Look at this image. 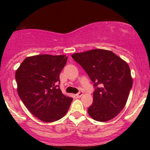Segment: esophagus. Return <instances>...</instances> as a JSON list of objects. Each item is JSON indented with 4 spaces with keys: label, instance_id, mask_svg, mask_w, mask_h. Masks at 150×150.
Returning a JSON list of instances; mask_svg holds the SVG:
<instances>
[{
    "label": "esophagus",
    "instance_id": "obj_1",
    "mask_svg": "<svg viewBox=\"0 0 150 150\" xmlns=\"http://www.w3.org/2000/svg\"><path fill=\"white\" fill-rule=\"evenodd\" d=\"M82 95H83V92H80L77 93V94H75V96H76V97H77V98L81 97Z\"/></svg>",
    "mask_w": 150,
    "mask_h": 150
}]
</instances>
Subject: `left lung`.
<instances>
[{
  "mask_svg": "<svg viewBox=\"0 0 150 150\" xmlns=\"http://www.w3.org/2000/svg\"><path fill=\"white\" fill-rule=\"evenodd\" d=\"M72 58L83 68L96 87L93 103L87 109L89 115L100 122L113 119L125 107L132 88L128 64L112 51L99 49L74 53Z\"/></svg>",
  "mask_w": 150,
  "mask_h": 150,
  "instance_id": "1",
  "label": "left lung"
}]
</instances>
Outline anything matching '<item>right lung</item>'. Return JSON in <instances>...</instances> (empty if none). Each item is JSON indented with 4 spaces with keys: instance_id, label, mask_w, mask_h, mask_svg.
I'll list each match as a JSON object with an SVG mask.
<instances>
[{
    "instance_id": "obj_1",
    "label": "right lung",
    "mask_w": 150,
    "mask_h": 150,
    "mask_svg": "<svg viewBox=\"0 0 150 150\" xmlns=\"http://www.w3.org/2000/svg\"><path fill=\"white\" fill-rule=\"evenodd\" d=\"M67 59L65 55H36L26 58L16 70L19 97L26 108L42 121L61 119L73 101L58 85Z\"/></svg>"
}]
</instances>
